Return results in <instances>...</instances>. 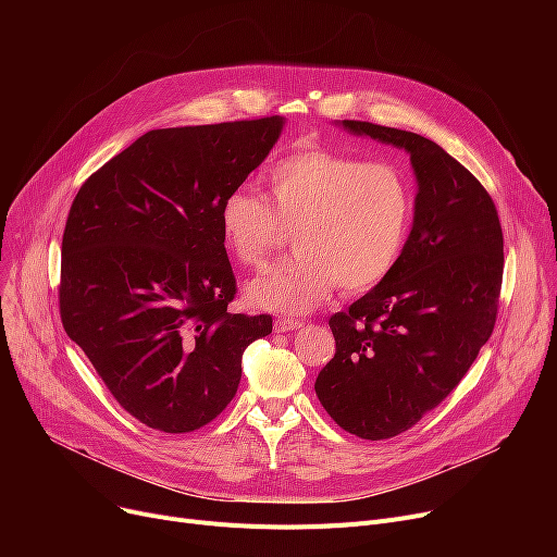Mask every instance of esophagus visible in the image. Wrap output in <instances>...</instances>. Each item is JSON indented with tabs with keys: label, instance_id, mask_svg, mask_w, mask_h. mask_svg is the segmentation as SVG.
Segmentation results:
<instances>
[{
	"label": "esophagus",
	"instance_id": "34e87169",
	"mask_svg": "<svg viewBox=\"0 0 557 557\" xmlns=\"http://www.w3.org/2000/svg\"><path fill=\"white\" fill-rule=\"evenodd\" d=\"M296 330H302L300 320H290V318H277V320H275V332H277V334L296 332Z\"/></svg>",
	"mask_w": 557,
	"mask_h": 557
}]
</instances>
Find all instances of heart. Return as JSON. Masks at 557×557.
I'll return each instance as SVG.
<instances>
[{"label":"heart","mask_w":557,"mask_h":557,"mask_svg":"<svg viewBox=\"0 0 557 557\" xmlns=\"http://www.w3.org/2000/svg\"><path fill=\"white\" fill-rule=\"evenodd\" d=\"M263 185L267 198L239 187L219 208L223 248L246 269H259L284 242V230H294L296 255L246 286L252 307L309 313L334 286L366 294L395 271L416 200L393 162L300 144L263 173Z\"/></svg>","instance_id":"obj_1"}]
</instances>
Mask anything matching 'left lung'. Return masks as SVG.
I'll return each mask as SVG.
<instances>
[{
  "instance_id": "obj_1",
  "label": "left lung",
  "mask_w": 557,
  "mask_h": 557,
  "mask_svg": "<svg viewBox=\"0 0 557 557\" xmlns=\"http://www.w3.org/2000/svg\"><path fill=\"white\" fill-rule=\"evenodd\" d=\"M343 126L406 149L418 175L413 230L395 271L330 318L336 355L315 379L341 429L388 441L447 399L490 338L504 232L485 187L435 141L357 120Z\"/></svg>"
}]
</instances>
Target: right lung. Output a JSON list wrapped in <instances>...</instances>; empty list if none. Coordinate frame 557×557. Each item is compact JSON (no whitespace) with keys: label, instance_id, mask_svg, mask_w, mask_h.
I'll use <instances>...</instances> for the list:
<instances>
[{"label":"right lung","instance_id":"1","mask_svg":"<svg viewBox=\"0 0 557 557\" xmlns=\"http://www.w3.org/2000/svg\"><path fill=\"white\" fill-rule=\"evenodd\" d=\"M282 131L277 114L149 131L87 178L63 232L58 309L110 395L141 424L189 433L237 395L244 349L269 313L237 294L221 200Z\"/></svg>","mask_w":557,"mask_h":557}]
</instances>
